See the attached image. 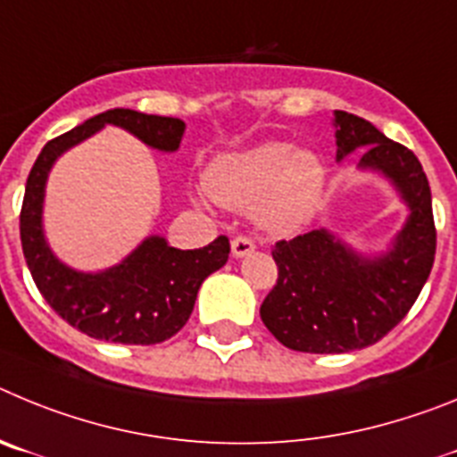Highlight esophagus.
Returning <instances> with one entry per match:
<instances>
[{
  "label": "esophagus",
  "instance_id": "esophagus-1",
  "mask_svg": "<svg viewBox=\"0 0 457 457\" xmlns=\"http://www.w3.org/2000/svg\"><path fill=\"white\" fill-rule=\"evenodd\" d=\"M250 253H254V244L248 237L232 238V257L241 259V257H248Z\"/></svg>",
  "mask_w": 457,
  "mask_h": 457
}]
</instances>
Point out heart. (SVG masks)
I'll return each mask as SVG.
<instances>
[{
	"label": "heart",
	"mask_w": 457,
	"mask_h": 457,
	"mask_svg": "<svg viewBox=\"0 0 457 457\" xmlns=\"http://www.w3.org/2000/svg\"><path fill=\"white\" fill-rule=\"evenodd\" d=\"M328 170L307 147L264 141L244 150L223 152L209 163L204 184L213 200L228 209H250L259 229L287 237L305 228L319 212ZM207 207L203 193L195 195Z\"/></svg>",
	"instance_id": "b5f03b06"
}]
</instances>
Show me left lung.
I'll return each instance as SVG.
<instances>
[{
    "label": "left lung",
    "instance_id": "obj_1",
    "mask_svg": "<svg viewBox=\"0 0 457 457\" xmlns=\"http://www.w3.org/2000/svg\"><path fill=\"white\" fill-rule=\"evenodd\" d=\"M332 127L337 162L357 152V170L385 179L408 216L376 253L328 228L275 244L278 285L259 316L279 344L320 355L360 351L387 335L414 305L435 259L433 200L419 159L346 111H335Z\"/></svg>",
    "mask_w": 457,
    "mask_h": 457
}]
</instances>
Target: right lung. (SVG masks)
<instances>
[{"instance_id":"obj_1","label":"right lung","mask_w":457,"mask_h":457,"mask_svg":"<svg viewBox=\"0 0 457 457\" xmlns=\"http://www.w3.org/2000/svg\"><path fill=\"white\" fill-rule=\"evenodd\" d=\"M106 125L120 127L157 152L179 150V118L111 109L49 141L29 172L20 213V237L27 266L49 307L93 339L150 346L170 339L191 316L200 285L223 269L229 241L219 237L198 250H178L166 237L150 234L122 262L102 270H79L61 262L45 237V188L54 163Z\"/></svg>"}]
</instances>
